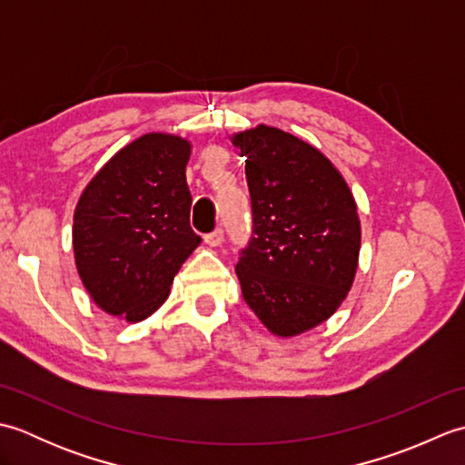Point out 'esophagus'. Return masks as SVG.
<instances>
[{
    "instance_id": "obj_1",
    "label": "esophagus",
    "mask_w": 465,
    "mask_h": 465,
    "mask_svg": "<svg viewBox=\"0 0 465 465\" xmlns=\"http://www.w3.org/2000/svg\"><path fill=\"white\" fill-rule=\"evenodd\" d=\"M203 242L210 245V248H220V245L223 243V230H215L212 233H207Z\"/></svg>"
}]
</instances>
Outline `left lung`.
Wrapping results in <instances>:
<instances>
[{"label": "left lung", "instance_id": "left-lung-1", "mask_svg": "<svg viewBox=\"0 0 465 465\" xmlns=\"http://www.w3.org/2000/svg\"><path fill=\"white\" fill-rule=\"evenodd\" d=\"M245 160L253 238L235 273L245 303L278 338L330 320L355 280L358 203L318 147L260 124L232 134Z\"/></svg>", "mask_w": 465, "mask_h": 465}]
</instances>
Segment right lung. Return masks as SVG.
<instances>
[{
	"label": "right lung",
	"mask_w": 465,
	"mask_h": 465,
	"mask_svg": "<svg viewBox=\"0 0 465 465\" xmlns=\"http://www.w3.org/2000/svg\"><path fill=\"white\" fill-rule=\"evenodd\" d=\"M192 142L150 132L124 145L85 185L74 212L77 273L97 308L137 323L170 295L200 245L190 227Z\"/></svg>",
	"instance_id": "right-lung-1"
}]
</instances>
